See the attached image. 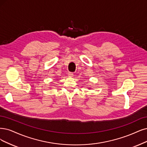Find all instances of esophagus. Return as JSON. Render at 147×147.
<instances>
[{
  "mask_svg": "<svg viewBox=\"0 0 147 147\" xmlns=\"http://www.w3.org/2000/svg\"><path fill=\"white\" fill-rule=\"evenodd\" d=\"M73 76H74V74H73V73H71V72H69V73H68V76L69 77V78H73Z\"/></svg>",
  "mask_w": 147,
  "mask_h": 147,
  "instance_id": "34e87169",
  "label": "esophagus"
}]
</instances>
